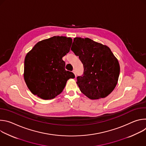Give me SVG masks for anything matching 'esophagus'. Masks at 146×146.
<instances>
[{
    "mask_svg": "<svg viewBox=\"0 0 146 146\" xmlns=\"http://www.w3.org/2000/svg\"><path fill=\"white\" fill-rule=\"evenodd\" d=\"M73 73H74V74L75 76L76 77V71H75V70H73Z\"/></svg>",
    "mask_w": 146,
    "mask_h": 146,
    "instance_id": "34e87169",
    "label": "esophagus"
}]
</instances>
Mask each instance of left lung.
Returning a JSON list of instances; mask_svg holds the SVG:
<instances>
[{"label":"left lung","instance_id":"left-lung-1","mask_svg":"<svg viewBox=\"0 0 146 146\" xmlns=\"http://www.w3.org/2000/svg\"><path fill=\"white\" fill-rule=\"evenodd\" d=\"M71 50L84 66V74L76 82L81 92L91 99L110 94L117 86L120 68L110 48L88 37H75Z\"/></svg>","mask_w":146,"mask_h":146}]
</instances>
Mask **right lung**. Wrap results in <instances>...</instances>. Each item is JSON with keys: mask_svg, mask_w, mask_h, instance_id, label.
I'll return each instance as SVG.
<instances>
[{"mask_svg": "<svg viewBox=\"0 0 146 146\" xmlns=\"http://www.w3.org/2000/svg\"><path fill=\"white\" fill-rule=\"evenodd\" d=\"M72 38L65 36H53L38 41L26 55L24 78L33 94L48 100L55 98L64 89L74 74L65 69L62 58L68 54Z\"/></svg>", "mask_w": 146, "mask_h": 146, "instance_id": "right-lung-1", "label": "right lung"}]
</instances>
